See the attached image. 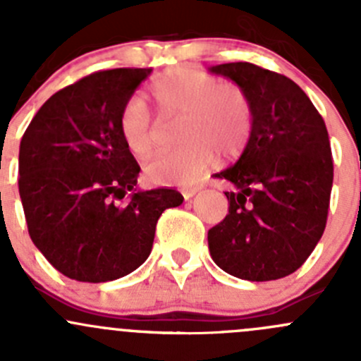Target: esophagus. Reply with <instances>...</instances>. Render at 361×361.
<instances>
[{"label": "esophagus", "mask_w": 361, "mask_h": 361, "mask_svg": "<svg viewBox=\"0 0 361 361\" xmlns=\"http://www.w3.org/2000/svg\"><path fill=\"white\" fill-rule=\"evenodd\" d=\"M197 192H199V188H183V190H181V195H183L185 201H188V199L194 197Z\"/></svg>", "instance_id": "esophagus-1"}]
</instances>
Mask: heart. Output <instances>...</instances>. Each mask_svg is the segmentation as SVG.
<instances>
[{
	"label": "heart",
	"mask_w": 361,
	"mask_h": 361,
	"mask_svg": "<svg viewBox=\"0 0 361 361\" xmlns=\"http://www.w3.org/2000/svg\"><path fill=\"white\" fill-rule=\"evenodd\" d=\"M159 115L178 118L176 150L155 155L145 166V176L157 185H188L213 166L216 152L238 157L248 145L253 110L245 90L235 83L218 82L209 73L176 66L150 85ZM120 134L136 157H147L154 148L155 126L140 97L123 104L118 120Z\"/></svg>",
	"instance_id": "1"
}]
</instances>
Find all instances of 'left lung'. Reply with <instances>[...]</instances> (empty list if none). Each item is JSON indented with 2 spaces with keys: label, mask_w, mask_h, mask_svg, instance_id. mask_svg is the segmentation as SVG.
I'll list each match as a JSON object with an SVG mask.
<instances>
[{
  "label": "left lung",
  "mask_w": 361,
  "mask_h": 361,
  "mask_svg": "<svg viewBox=\"0 0 361 361\" xmlns=\"http://www.w3.org/2000/svg\"><path fill=\"white\" fill-rule=\"evenodd\" d=\"M241 87L253 110L248 145L214 178L231 181L228 214L207 232L211 258L227 274L272 281L297 271L322 239L334 181L322 115L285 75L251 63L209 68Z\"/></svg>",
  "instance_id": "1"
}]
</instances>
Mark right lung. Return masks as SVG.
<instances>
[{
  "instance_id": "add662e5",
  "label": "right lung",
  "mask_w": 361,
  "mask_h": 361,
  "mask_svg": "<svg viewBox=\"0 0 361 361\" xmlns=\"http://www.w3.org/2000/svg\"><path fill=\"white\" fill-rule=\"evenodd\" d=\"M150 73L116 68L78 80L39 108L20 141L29 235L69 279L106 283L136 271L160 214L183 202L173 188H137L141 169L120 134L123 104Z\"/></svg>"
}]
</instances>
